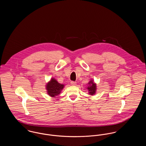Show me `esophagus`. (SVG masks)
Masks as SVG:
<instances>
[{
  "label": "esophagus",
  "mask_w": 146,
  "mask_h": 146,
  "mask_svg": "<svg viewBox=\"0 0 146 146\" xmlns=\"http://www.w3.org/2000/svg\"><path fill=\"white\" fill-rule=\"evenodd\" d=\"M70 84H71V85H73V86L76 85V82H70Z\"/></svg>",
  "instance_id": "obj_1"
}]
</instances>
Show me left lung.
Wrapping results in <instances>:
<instances>
[{
	"mask_svg": "<svg viewBox=\"0 0 146 146\" xmlns=\"http://www.w3.org/2000/svg\"><path fill=\"white\" fill-rule=\"evenodd\" d=\"M88 88L87 89L89 91V94L91 95H95L96 92L97 86L96 84L94 82L93 80H91L88 83Z\"/></svg>",
	"mask_w": 146,
	"mask_h": 146,
	"instance_id": "8db88e82",
	"label": "left lung"
}]
</instances>
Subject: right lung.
Wrapping results in <instances>:
<instances>
[{"instance_id":"right-lung-1","label":"right lung","mask_w":146,"mask_h":146,"mask_svg":"<svg viewBox=\"0 0 146 146\" xmlns=\"http://www.w3.org/2000/svg\"><path fill=\"white\" fill-rule=\"evenodd\" d=\"M64 85L59 83L55 78H52L46 85L47 94L50 96L55 97L58 95L63 89Z\"/></svg>"}]
</instances>
